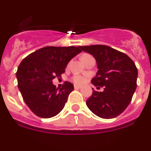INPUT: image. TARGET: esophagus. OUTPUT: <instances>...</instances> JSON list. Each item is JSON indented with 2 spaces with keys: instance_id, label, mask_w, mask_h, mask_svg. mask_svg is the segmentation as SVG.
<instances>
[{
  "instance_id": "34e87169",
  "label": "esophagus",
  "mask_w": 151,
  "mask_h": 151,
  "mask_svg": "<svg viewBox=\"0 0 151 151\" xmlns=\"http://www.w3.org/2000/svg\"><path fill=\"white\" fill-rule=\"evenodd\" d=\"M74 88H75V89H81V86L74 85Z\"/></svg>"
}]
</instances>
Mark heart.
Instances as JSON below:
<instances>
[{"mask_svg":"<svg viewBox=\"0 0 151 151\" xmlns=\"http://www.w3.org/2000/svg\"><path fill=\"white\" fill-rule=\"evenodd\" d=\"M83 56H88V55H83ZM72 80H73V81L75 83H77V84H82V83H83L86 81V78L84 76L82 75H75L73 76Z\"/></svg>","mask_w":151,"mask_h":151,"instance_id":"heart-1","label":"heart"}]
</instances>
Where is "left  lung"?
<instances>
[{
	"label": "left lung",
	"mask_w": 151,
	"mask_h": 151,
	"mask_svg": "<svg viewBox=\"0 0 151 151\" xmlns=\"http://www.w3.org/2000/svg\"><path fill=\"white\" fill-rule=\"evenodd\" d=\"M79 47L91 54L97 62L98 70L91 83L104 87L102 92L92 88L93 93L86 102L87 107L101 118H114L125 111L136 91V65L127 54L109 46Z\"/></svg>",
	"instance_id": "obj_1"
}]
</instances>
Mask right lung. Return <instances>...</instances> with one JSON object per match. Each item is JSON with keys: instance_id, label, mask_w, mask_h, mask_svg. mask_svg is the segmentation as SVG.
Returning <instances> with one entry per match:
<instances>
[{"instance_id": "1", "label": "right lung", "mask_w": 151, "mask_h": 151, "mask_svg": "<svg viewBox=\"0 0 151 151\" xmlns=\"http://www.w3.org/2000/svg\"><path fill=\"white\" fill-rule=\"evenodd\" d=\"M81 51L79 47H45L21 61L16 73L18 89L35 114L50 118L64 108L73 85L65 81L58 89L52 81L60 78L70 60Z\"/></svg>"}]
</instances>
